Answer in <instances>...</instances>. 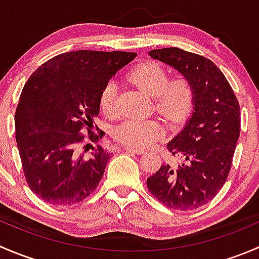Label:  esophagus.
Returning a JSON list of instances; mask_svg holds the SVG:
<instances>
[{"label": "esophagus", "instance_id": "34e87169", "mask_svg": "<svg viewBox=\"0 0 259 259\" xmlns=\"http://www.w3.org/2000/svg\"><path fill=\"white\" fill-rule=\"evenodd\" d=\"M125 150H126L127 153H134V154H143V153H144V149L133 148V146H126V148H125Z\"/></svg>", "mask_w": 259, "mask_h": 259}]
</instances>
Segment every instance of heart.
I'll use <instances>...</instances> for the list:
<instances>
[{
    "mask_svg": "<svg viewBox=\"0 0 259 259\" xmlns=\"http://www.w3.org/2000/svg\"><path fill=\"white\" fill-rule=\"evenodd\" d=\"M129 77L146 95L154 98L155 110L166 121L180 124L187 119L194 103V88L188 77L169 79V72L154 61H146L135 66L130 71ZM116 93V83L109 81L99 96L101 113L109 117H114L117 113ZM113 134L121 144L140 148L160 139L164 129L155 119L125 120L115 127Z\"/></svg>",
    "mask_w": 259,
    "mask_h": 259,
    "instance_id": "1",
    "label": "heart"
}]
</instances>
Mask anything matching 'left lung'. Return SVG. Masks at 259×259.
I'll list each match as a JSON object with an SVG mask.
<instances>
[{
  "label": "left lung",
  "mask_w": 259,
  "mask_h": 259,
  "mask_svg": "<svg viewBox=\"0 0 259 259\" xmlns=\"http://www.w3.org/2000/svg\"><path fill=\"white\" fill-rule=\"evenodd\" d=\"M149 56L190 80L194 108L166 145L182 164H163L146 185L171 209H195L209 203L228 178L241 132L239 103L223 72L207 57L178 48L151 50Z\"/></svg>",
  "instance_id": "obj_1"
}]
</instances>
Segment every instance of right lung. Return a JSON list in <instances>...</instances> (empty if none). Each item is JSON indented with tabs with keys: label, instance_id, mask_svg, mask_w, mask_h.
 <instances>
[{
	"label": "right lung",
	"instance_id": "1",
	"mask_svg": "<svg viewBox=\"0 0 259 259\" xmlns=\"http://www.w3.org/2000/svg\"><path fill=\"white\" fill-rule=\"evenodd\" d=\"M135 57V52L77 50L48 60L28 77L15 114V130L26 182L44 202L71 205L98 188L110 154L98 145L85 158L77 145L83 142V130L94 143L105 135L94 134L99 96Z\"/></svg>",
	"mask_w": 259,
	"mask_h": 259
}]
</instances>
